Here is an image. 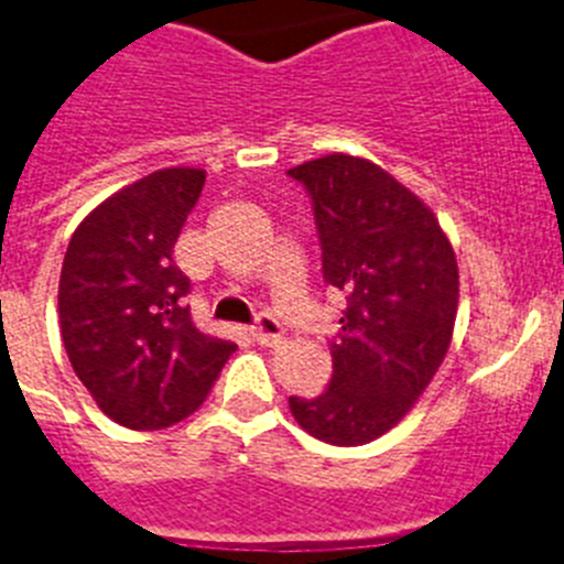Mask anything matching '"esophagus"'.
Masks as SVG:
<instances>
[{"mask_svg": "<svg viewBox=\"0 0 564 564\" xmlns=\"http://www.w3.org/2000/svg\"><path fill=\"white\" fill-rule=\"evenodd\" d=\"M250 330H252V339H256L258 345H264V347H275L278 341L283 339V325L278 323V319L272 317L270 312L258 314L256 325H252Z\"/></svg>", "mask_w": 564, "mask_h": 564, "instance_id": "obj_1", "label": "esophagus"}]
</instances>
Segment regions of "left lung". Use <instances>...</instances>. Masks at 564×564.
<instances>
[{
    "label": "left lung",
    "mask_w": 564,
    "mask_h": 564,
    "mask_svg": "<svg viewBox=\"0 0 564 564\" xmlns=\"http://www.w3.org/2000/svg\"><path fill=\"white\" fill-rule=\"evenodd\" d=\"M286 175L312 199L325 283L347 300L328 341V387L317 398L292 394L289 409L317 440L365 445L401 423L448 354L454 247L434 214L365 158L325 155Z\"/></svg>",
    "instance_id": "left-lung-1"
}]
</instances>
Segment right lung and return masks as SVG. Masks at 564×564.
<instances>
[{
    "label": "right lung",
    "mask_w": 564,
    "mask_h": 564,
    "mask_svg": "<svg viewBox=\"0 0 564 564\" xmlns=\"http://www.w3.org/2000/svg\"><path fill=\"white\" fill-rule=\"evenodd\" d=\"M203 183V170L141 177L83 219L63 258L57 314L68 361L124 429L181 423L236 350L194 325L192 281L172 261Z\"/></svg>",
    "instance_id": "add662e5"
}]
</instances>
